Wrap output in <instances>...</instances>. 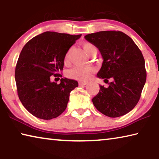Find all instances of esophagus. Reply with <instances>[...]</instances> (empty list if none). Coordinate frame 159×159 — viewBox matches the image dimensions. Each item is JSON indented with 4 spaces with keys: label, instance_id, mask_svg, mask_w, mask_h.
Returning <instances> with one entry per match:
<instances>
[{
    "label": "esophagus",
    "instance_id": "esophagus-1",
    "mask_svg": "<svg viewBox=\"0 0 159 159\" xmlns=\"http://www.w3.org/2000/svg\"><path fill=\"white\" fill-rule=\"evenodd\" d=\"M88 83V82H85V81L84 82H80L79 85H87Z\"/></svg>",
    "mask_w": 159,
    "mask_h": 159
}]
</instances>
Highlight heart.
I'll use <instances>...</instances> for the list:
<instances>
[{
	"label": "heart",
	"instance_id": "1",
	"mask_svg": "<svg viewBox=\"0 0 159 159\" xmlns=\"http://www.w3.org/2000/svg\"><path fill=\"white\" fill-rule=\"evenodd\" d=\"M85 52L88 55L90 56L94 52H97V48L93 43H85L83 45ZM70 50L66 52L64 57V61L67 62L69 59ZM94 71V68L92 66H74L67 71V76L71 79L79 80H85L90 77V75Z\"/></svg>",
	"mask_w": 159,
	"mask_h": 159
}]
</instances>
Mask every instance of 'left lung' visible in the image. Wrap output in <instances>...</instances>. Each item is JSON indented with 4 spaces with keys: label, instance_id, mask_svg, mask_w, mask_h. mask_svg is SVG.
I'll return each mask as SVG.
<instances>
[{
    "label": "left lung",
    "instance_id": "left-lung-1",
    "mask_svg": "<svg viewBox=\"0 0 159 159\" xmlns=\"http://www.w3.org/2000/svg\"><path fill=\"white\" fill-rule=\"evenodd\" d=\"M85 39L98 48L103 62L97 74L108 83L99 85L93 98L95 108L109 117L116 118L130 112L140 98L147 72L142 53L133 39L121 31H104L86 35Z\"/></svg>",
    "mask_w": 159,
    "mask_h": 159
}]
</instances>
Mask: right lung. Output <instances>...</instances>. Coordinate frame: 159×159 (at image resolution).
<instances>
[{
  "label": "right lung",
  "mask_w": 159,
  "mask_h": 159,
  "mask_svg": "<svg viewBox=\"0 0 159 159\" xmlns=\"http://www.w3.org/2000/svg\"><path fill=\"white\" fill-rule=\"evenodd\" d=\"M80 36L45 31L21 50L15 68L17 93L23 106L34 116L50 120L66 109L69 94L79 83L62 78L57 84L51 76H57V72L62 71L65 55Z\"/></svg>",
  "instance_id": "1"
}]
</instances>
